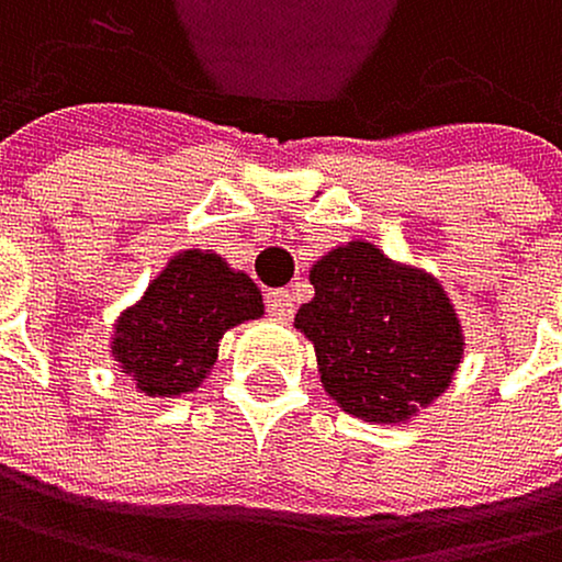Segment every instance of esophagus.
<instances>
[{"instance_id":"34e87169","label":"esophagus","mask_w":562,"mask_h":562,"mask_svg":"<svg viewBox=\"0 0 562 562\" xmlns=\"http://www.w3.org/2000/svg\"><path fill=\"white\" fill-rule=\"evenodd\" d=\"M266 311L276 321H290L293 317V296H290V290H269L266 293Z\"/></svg>"}]
</instances>
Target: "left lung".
I'll return each instance as SVG.
<instances>
[{
  "instance_id": "left-lung-1",
  "label": "left lung",
  "mask_w": 562,
  "mask_h": 562,
  "mask_svg": "<svg viewBox=\"0 0 562 562\" xmlns=\"http://www.w3.org/2000/svg\"><path fill=\"white\" fill-rule=\"evenodd\" d=\"M311 283L314 300L293 324L341 411L397 425L446 394L467 341L439 279L349 241L321 255Z\"/></svg>"
}]
</instances>
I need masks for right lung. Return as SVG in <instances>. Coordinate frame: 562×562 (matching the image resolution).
I'll return each mask as SVG.
<instances>
[{
  "instance_id": "1",
  "label": "right lung",
  "mask_w": 562,
  "mask_h": 562,
  "mask_svg": "<svg viewBox=\"0 0 562 562\" xmlns=\"http://www.w3.org/2000/svg\"><path fill=\"white\" fill-rule=\"evenodd\" d=\"M262 293L221 255L186 248L168 258L144 296L113 324V359L137 394L179 397L210 376L234 324L262 317Z\"/></svg>"
}]
</instances>
